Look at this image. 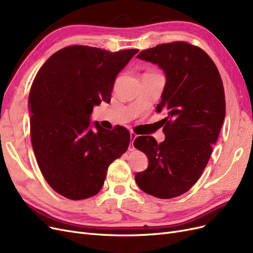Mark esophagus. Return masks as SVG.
Returning <instances> with one entry per match:
<instances>
[{
	"label": "esophagus",
	"mask_w": 253,
	"mask_h": 253,
	"mask_svg": "<svg viewBox=\"0 0 253 253\" xmlns=\"http://www.w3.org/2000/svg\"><path fill=\"white\" fill-rule=\"evenodd\" d=\"M136 137V134L134 133V132H130V138H131V141L132 142H130V146H129V148H128V150L129 151H132V150H134V147H133V141H134V138Z\"/></svg>",
	"instance_id": "obj_1"
}]
</instances>
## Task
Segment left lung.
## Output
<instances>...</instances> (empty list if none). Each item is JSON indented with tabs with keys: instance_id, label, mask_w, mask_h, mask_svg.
I'll return each instance as SVG.
<instances>
[{
	"instance_id": "1",
	"label": "left lung",
	"mask_w": 253,
	"mask_h": 253,
	"mask_svg": "<svg viewBox=\"0 0 253 253\" xmlns=\"http://www.w3.org/2000/svg\"><path fill=\"white\" fill-rule=\"evenodd\" d=\"M157 64L166 84L157 111L165 140L137 136L133 146L148 158V167L135 174L140 188L159 199L176 198L188 191L202 175L216 143L226 115L221 76L210 56L186 42L161 44L137 54Z\"/></svg>"
}]
</instances>
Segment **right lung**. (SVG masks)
Segmentation results:
<instances>
[{
	"label": "right lung",
	"instance_id": "obj_1",
	"mask_svg": "<svg viewBox=\"0 0 253 253\" xmlns=\"http://www.w3.org/2000/svg\"><path fill=\"white\" fill-rule=\"evenodd\" d=\"M137 49L110 52L72 45L53 53L30 88V135L46 182L63 197H93L111 163L126 152L130 133L122 126L90 123L94 106L110 102L113 84Z\"/></svg>",
	"mask_w": 253,
	"mask_h": 253
}]
</instances>
